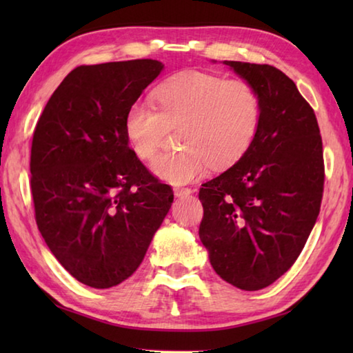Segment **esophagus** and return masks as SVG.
<instances>
[{
  "label": "esophagus",
  "mask_w": 353,
  "mask_h": 353,
  "mask_svg": "<svg viewBox=\"0 0 353 353\" xmlns=\"http://www.w3.org/2000/svg\"><path fill=\"white\" fill-rule=\"evenodd\" d=\"M192 190L191 188H174V196L176 197H186V196H191Z\"/></svg>",
  "instance_id": "esophagus-1"
}]
</instances>
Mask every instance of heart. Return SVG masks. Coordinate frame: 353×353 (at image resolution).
Returning <instances> with one entry per match:
<instances>
[{"mask_svg": "<svg viewBox=\"0 0 353 353\" xmlns=\"http://www.w3.org/2000/svg\"><path fill=\"white\" fill-rule=\"evenodd\" d=\"M154 110L133 103L125 110L123 130L132 152L153 159L165 129H176L181 150L157 157L153 174L171 185L190 183L206 165L223 168L250 147L261 121V100L243 80H224L214 74H176L152 92Z\"/></svg>", "mask_w": 353, "mask_h": 353, "instance_id": "b5f03b06", "label": "heart"}]
</instances>
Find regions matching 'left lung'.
<instances>
[{
    "label": "left lung",
    "instance_id": "left-lung-1",
    "mask_svg": "<svg viewBox=\"0 0 353 353\" xmlns=\"http://www.w3.org/2000/svg\"><path fill=\"white\" fill-rule=\"evenodd\" d=\"M253 86L261 121L250 147L203 183L199 235L223 281L244 291L272 285L294 264L320 212L323 147L316 114L272 65L224 61Z\"/></svg>",
    "mask_w": 353,
    "mask_h": 353
}]
</instances>
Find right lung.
I'll list each match as a JSON object with an SVG mask.
<instances>
[{
    "label": "right lung",
    "instance_id": "add662e5",
    "mask_svg": "<svg viewBox=\"0 0 353 353\" xmlns=\"http://www.w3.org/2000/svg\"><path fill=\"white\" fill-rule=\"evenodd\" d=\"M162 70L152 59L79 66L36 124L30 172L37 228L88 287H115L137 272L174 199L123 130L125 110Z\"/></svg>",
    "mask_w": 353,
    "mask_h": 353
}]
</instances>
